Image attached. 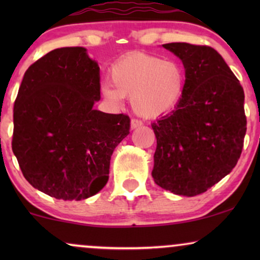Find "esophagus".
Returning a JSON list of instances; mask_svg holds the SVG:
<instances>
[{"label": "esophagus", "mask_w": 260, "mask_h": 260, "mask_svg": "<svg viewBox=\"0 0 260 260\" xmlns=\"http://www.w3.org/2000/svg\"><path fill=\"white\" fill-rule=\"evenodd\" d=\"M130 125H131V129H137V127L143 125V123H142L141 120L133 118V119H131V122H130Z\"/></svg>", "instance_id": "1"}]
</instances>
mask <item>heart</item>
Here are the masks:
<instances>
[{
	"label": "heart",
	"instance_id": "obj_1",
	"mask_svg": "<svg viewBox=\"0 0 260 260\" xmlns=\"http://www.w3.org/2000/svg\"><path fill=\"white\" fill-rule=\"evenodd\" d=\"M184 87L186 73L179 62L134 53L113 63L110 83L102 85V92L115 104L123 97L131 98L134 111L150 119L172 111L182 98Z\"/></svg>",
	"mask_w": 260,
	"mask_h": 260
}]
</instances>
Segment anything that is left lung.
Returning <instances> with one entry per match:
<instances>
[{"label":"left lung","instance_id":"8db88e82","mask_svg":"<svg viewBox=\"0 0 260 260\" xmlns=\"http://www.w3.org/2000/svg\"><path fill=\"white\" fill-rule=\"evenodd\" d=\"M186 87L175 109L152 123L157 147L151 175L174 194L205 193L232 172L246 134L244 90L222 56L208 46L172 42Z\"/></svg>","mask_w":260,"mask_h":260}]
</instances>
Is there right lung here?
<instances>
[{"label":"right lung","instance_id":"right-lung-1","mask_svg":"<svg viewBox=\"0 0 260 260\" xmlns=\"http://www.w3.org/2000/svg\"><path fill=\"white\" fill-rule=\"evenodd\" d=\"M99 80L98 63L84 47L56 48L24 73L12 148L24 179L49 197L79 201L97 194L113 150L130 133L129 116L93 109Z\"/></svg>","mask_w":260,"mask_h":260}]
</instances>
